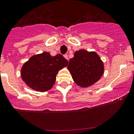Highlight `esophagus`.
Wrapping results in <instances>:
<instances>
[{
  "label": "esophagus",
  "mask_w": 134,
  "mask_h": 134,
  "mask_svg": "<svg viewBox=\"0 0 134 134\" xmlns=\"http://www.w3.org/2000/svg\"><path fill=\"white\" fill-rule=\"evenodd\" d=\"M64 57H65V58L67 60H68V56L67 54H65V55H64Z\"/></svg>",
  "instance_id": "obj_1"
}]
</instances>
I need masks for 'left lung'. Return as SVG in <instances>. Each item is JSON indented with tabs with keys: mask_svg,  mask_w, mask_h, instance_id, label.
<instances>
[{
	"mask_svg": "<svg viewBox=\"0 0 134 134\" xmlns=\"http://www.w3.org/2000/svg\"><path fill=\"white\" fill-rule=\"evenodd\" d=\"M68 69L75 82L82 87L96 83L104 72V66L99 55L94 52L80 50L70 59Z\"/></svg>",
	"mask_w": 134,
	"mask_h": 134,
	"instance_id": "left-lung-1",
	"label": "left lung"
}]
</instances>
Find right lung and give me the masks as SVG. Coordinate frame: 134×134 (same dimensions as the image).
<instances>
[{"instance_id":"add662e5","label":"right lung","mask_w":134,"mask_h":134,"mask_svg":"<svg viewBox=\"0 0 134 134\" xmlns=\"http://www.w3.org/2000/svg\"><path fill=\"white\" fill-rule=\"evenodd\" d=\"M68 64V61L61 54L52 56L45 52L34 55L21 68V79L32 90L47 91L54 86L58 71Z\"/></svg>"}]
</instances>
